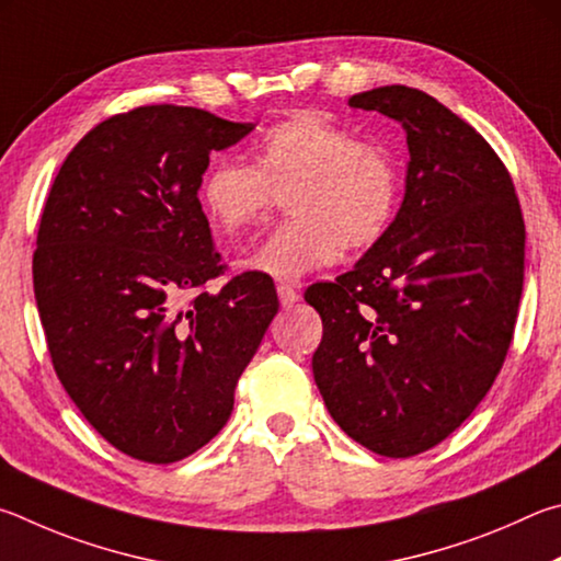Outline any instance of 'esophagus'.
Segmentation results:
<instances>
[{
	"mask_svg": "<svg viewBox=\"0 0 561 561\" xmlns=\"http://www.w3.org/2000/svg\"><path fill=\"white\" fill-rule=\"evenodd\" d=\"M275 293H278V298H280V306L283 308H290V306H296V302L300 300V293L293 288V286H288V283H280L278 288H275Z\"/></svg>",
	"mask_w": 561,
	"mask_h": 561,
	"instance_id": "1",
	"label": "esophagus"
}]
</instances>
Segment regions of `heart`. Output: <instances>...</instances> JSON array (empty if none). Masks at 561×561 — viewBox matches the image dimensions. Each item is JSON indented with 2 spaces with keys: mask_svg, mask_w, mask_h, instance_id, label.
Listing matches in <instances>:
<instances>
[{
  "mask_svg": "<svg viewBox=\"0 0 561 561\" xmlns=\"http://www.w3.org/2000/svg\"><path fill=\"white\" fill-rule=\"evenodd\" d=\"M399 190L387 150L316 113H298L261 137L255 167L216 160L204 174L202 202L216 229L231 233L265 221L278 196L290 194L296 219L239 265L275 280H300L335 263L345 245L377 243L394 221Z\"/></svg>",
  "mask_w": 561,
  "mask_h": 561,
  "instance_id": "heart-1",
  "label": "heart"
}]
</instances>
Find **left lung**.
<instances>
[{"mask_svg": "<svg viewBox=\"0 0 561 561\" xmlns=\"http://www.w3.org/2000/svg\"><path fill=\"white\" fill-rule=\"evenodd\" d=\"M350 105L404 127V202L355 268L306 290L322 318L312 375L350 438L409 458L454 434L503 367L525 221L493 147L436 98L381 85Z\"/></svg>", "mask_w": 561, "mask_h": 561, "instance_id": "1", "label": "left lung"}]
</instances>
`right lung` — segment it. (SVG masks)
I'll return each instance as SVG.
<instances>
[{
    "label": "right lung",
    "mask_w": 561,
    "mask_h": 561,
    "mask_svg": "<svg viewBox=\"0 0 561 561\" xmlns=\"http://www.w3.org/2000/svg\"><path fill=\"white\" fill-rule=\"evenodd\" d=\"M253 127L184 105L113 115L66 157L44 206L34 296L54 369L88 424L145 463L219 434L278 312L263 273L202 290L224 271L202 174Z\"/></svg>",
    "instance_id": "right-lung-1"
}]
</instances>
